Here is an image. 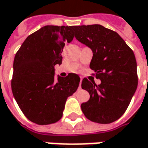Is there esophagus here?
<instances>
[{
	"label": "esophagus",
	"instance_id": "1",
	"mask_svg": "<svg viewBox=\"0 0 148 148\" xmlns=\"http://www.w3.org/2000/svg\"><path fill=\"white\" fill-rule=\"evenodd\" d=\"M82 80H83V78H82V77H81V80H80V86H79V89H81V82H82Z\"/></svg>",
	"mask_w": 148,
	"mask_h": 148
}]
</instances>
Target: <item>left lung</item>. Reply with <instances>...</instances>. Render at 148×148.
<instances>
[{"label":"left lung","mask_w":148,"mask_h":148,"mask_svg":"<svg viewBox=\"0 0 148 148\" xmlns=\"http://www.w3.org/2000/svg\"><path fill=\"white\" fill-rule=\"evenodd\" d=\"M73 35L93 51L90 69L101 81L84 78L81 88L90 94V99L81 108L93 122L109 124L125 112L138 86L134 53L116 32L99 24L73 26Z\"/></svg>","instance_id":"obj_1"}]
</instances>
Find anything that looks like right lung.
Returning <instances> with one entry per match:
<instances>
[{"label":"right lung","mask_w":148,"mask_h":148,"mask_svg":"<svg viewBox=\"0 0 148 148\" xmlns=\"http://www.w3.org/2000/svg\"><path fill=\"white\" fill-rule=\"evenodd\" d=\"M73 38L72 26H45L29 35L17 51L12 92L32 122L43 125L58 121L67 99L79 86L80 77L74 73L54 77V66L62 63L65 43Z\"/></svg>","instance_id":"right-lung-1"}]
</instances>
